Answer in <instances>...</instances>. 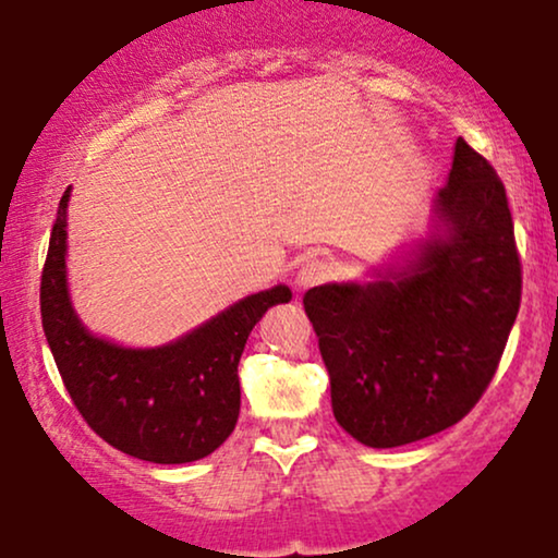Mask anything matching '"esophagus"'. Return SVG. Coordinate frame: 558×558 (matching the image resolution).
<instances>
[{"label":"esophagus","instance_id":"1","mask_svg":"<svg viewBox=\"0 0 558 558\" xmlns=\"http://www.w3.org/2000/svg\"><path fill=\"white\" fill-rule=\"evenodd\" d=\"M332 275V267L328 262L323 259H310L306 265H301V270L296 275V286L299 288H315L319 283H325V280H330Z\"/></svg>","mask_w":558,"mask_h":558}]
</instances>
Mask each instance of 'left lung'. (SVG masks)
<instances>
[{"label":"left lung","mask_w":558,"mask_h":558,"mask_svg":"<svg viewBox=\"0 0 558 558\" xmlns=\"http://www.w3.org/2000/svg\"><path fill=\"white\" fill-rule=\"evenodd\" d=\"M520 293L504 183L457 138L427 233L403 243L369 280L304 293L338 425L369 448L457 425L493 380Z\"/></svg>","instance_id":"left-lung-1"}]
</instances>
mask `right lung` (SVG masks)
I'll use <instances>...</instances> for the list:
<instances>
[{"mask_svg":"<svg viewBox=\"0 0 558 558\" xmlns=\"http://www.w3.org/2000/svg\"><path fill=\"white\" fill-rule=\"evenodd\" d=\"M68 202L70 185L41 275V323L70 399L92 430L128 457L155 464L209 457L239 422L248 332L270 306L291 301V288L278 283L239 299L162 345L114 343L88 330L70 299Z\"/></svg>","mask_w":558,"mask_h":558,"instance_id":"obj_1","label":"right lung"}]
</instances>
